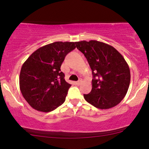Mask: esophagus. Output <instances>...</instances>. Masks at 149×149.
Instances as JSON below:
<instances>
[{"label": "esophagus", "mask_w": 149, "mask_h": 149, "mask_svg": "<svg viewBox=\"0 0 149 149\" xmlns=\"http://www.w3.org/2000/svg\"><path fill=\"white\" fill-rule=\"evenodd\" d=\"M81 83H82V80H79L78 81H77V82H76V84H77V85H80Z\"/></svg>", "instance_id": "1"}]
</instances>
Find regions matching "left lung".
<instances>
[{
    "instance_id": "1",
    "label": "left lung",
    "mask_w": 149,
    "mask_h": 149,
    "mask_svg": "<svg viewBox=\"0 0 149 149\" xmlns=\"http://www.w3.org/2000/svg\"><path fill=\"white\" fill-rule=\"evenodd\" d=\"M76 47L85 56L93 74L92 89L84 94L87 102L96 108L108 109L118 104L129 89V65L113 47L97 40L76 42Z\"/></svg>"
}]
</instances>
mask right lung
Returning a JSON list of instances; mask_svg holds the SVG:
<instances>
[{"instance_id":"1","label":"right lung","mask_w":149,"mask_h":149,"mask_svg":"<svg viewBox=\"0 0 149 149\" xmlns=\"http://www.w3.org/2000/svg\"><path fill=\"white\" fill-rule=\"evenodd\" d=\"M73 42H55L38 49L22 65L20 89L36 110L49 112L65 101L70 84L61 70L67 54L76 48Z\"/></svg>"}]
</instances>
